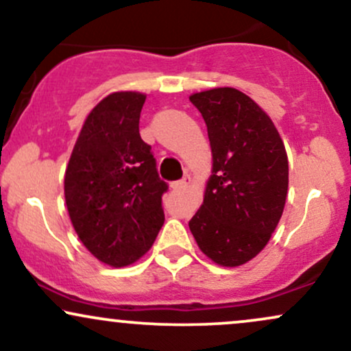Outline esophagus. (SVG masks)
I'll list each match as a JSON object with an SVG mask.
<instances>
[{
	"instance_id": "1",
	"label": "esophagus",
	"mask_w": 351,
	"mask_h": 351,
	"mask_svg": "<svg viewBox=\"0 0 351 351\" xmlns=\"http://www.w3.org/2000/svg\"><path fill=\"white\" fill-rule=\"evenodd\" d=\"M189 183H191V178H189V176L186 175V176H183V178H181L180 181H175V183H173L171 186H173V189H181V188L188 186Z\"/></svg>"
}]
</instances>
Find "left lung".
Instances as JSON below:
<instances>
[{"instance_id":"obj_1","label":"left lung","mask_w":351,"mask_h":351,"mask_svg":"<svg viewBox=\"0 0 351 351\" xmlns=\"http://www.w3.org/2000/svg\"><path fill=\"white\" fill-rule=\"evenodd\" d=\"M213 153L204 199L189 221L213 263L237 267L271 239L289 188V162L276 125L251 97L232 87L193 94Z\"/></svg>"}]
</instances>
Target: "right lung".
Wrapping results in <instances>:
<instances>
[{"label":"right lung","mask_w":351,"mask_h":351,"mask_svg":"<svg viewBox=\"0 0 351 351\" xmlns=\"http://www.w3.org/2000/svg\"><path fill=\"white\" fill-rule=\"evenodd\" d=\"M147 95L114 92L92 108L72 150L64 196L72 226L87 251L112 267L150 251L165 223L152 147L140 136Z\"/></svg>","instance_id":"1"}]
</instances>
